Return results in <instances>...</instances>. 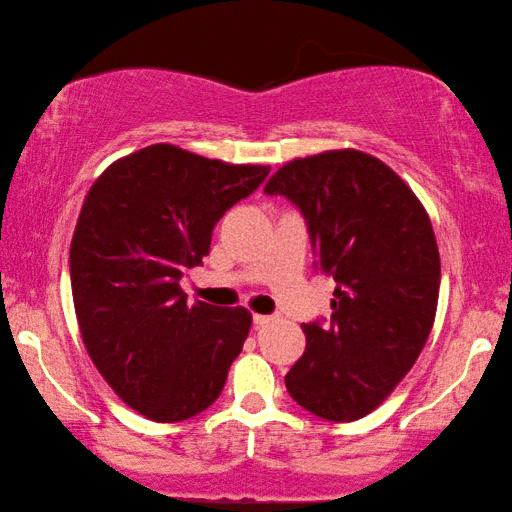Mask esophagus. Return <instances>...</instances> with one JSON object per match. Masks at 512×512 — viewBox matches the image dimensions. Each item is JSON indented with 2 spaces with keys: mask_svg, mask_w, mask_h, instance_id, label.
Wrapping results in <instances>:
<instances>
[{
  "mask_svg": "<svg viewBox=\"0 0 512 512\" xmlns=\"http://www.w3.org/2000/svg\"><path fill=\"white\" fill-rule=\"evenodd\" d=\"M273 316H264V314H253V323L257 325V327H264V325H268V323H273Z\"/></svg>",
  "mask_w": 512,
  "mask_h": 512,
  "instance_id": "34e87169",
  "label": "esophagus"
}]
</instances>
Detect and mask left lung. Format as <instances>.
<instances>
[{
  "label": "left lung",
  "instance_id": "1",
  "mask_svg": "<svg viewBox=\"0 0 512 512\" xmlns=\"http://www.w3.org/2000/svg\"><path fill=\"white\" fill-rule=\"evenodd\" d=\"M264 192L300 207L320 268L339 284L332 320L302 325L307 348L284 384L318 418L359 420L395 391L429 339L440 289L429 214L388 164L357 149L282 164Z\"/></svg>",
  "mask_w": 512,
  "mask_h": 512
}]
</instances>
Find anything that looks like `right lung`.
Masks as SVG:
<instances>
[{"instance_id": "obj_1", "label": "right lung", "mask_w": 512, "mask_h": 512, "mask_svg": "<svg viewBox=\"0 0 512 512\" xmlns=\"http://www.w3.org/2000/svg\"><path fill=\"white\" fill-rule=\"evenodd\" d=\"M268 171L151 144L112 162L85 196L69 248L81 339L108 386L144 418H194L221 395L253 316L189 305L178 282L210 253L216 221Z\"/></svg>"}]
</instances>
